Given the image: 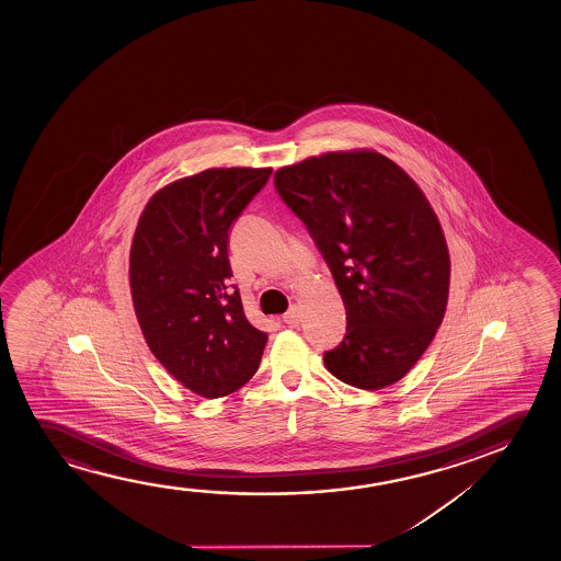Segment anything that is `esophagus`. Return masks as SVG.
Masks as SVG:
<instances>
[{
  "instance_id": "1",
  "label": "esophagus",
  "mask_w": 561,
  "mask_h": 561,
  "mask_svg": "<svg viewBox=\"0 0 561 561\" xmlns=\"http://www.w3.org/2000/svg\"><path fill=\"white\" fill-rule=\"evenodd\" d=\"M284 323H287V325H291V328H295V325H299L300 323V310L297 307H291L287 312L284 314Z\"/></svg>"
}]
</instances>
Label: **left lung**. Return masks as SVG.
<instances>
[{"label": "left lung", "mask_w": 561, "mask_h": 561, "mask_svg": "<svg viewBox=\"0 0 561 561\" xmlns=\"http://www.w3.org/2000/svg\"><path fill=\"white\" fill-rule=\"evenodd\" d=\"M307 226L346 310V335L323 353L343 383L377 391L414 368L445 318L450 256L430 201L385 154L339 151L274 174Z\"/></svg>", "instance_id": "left-lung-1"}]
</instances>
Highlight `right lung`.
Here are the masks:
<instances>
[{"label": "right lung", "instance_id": "1", "mask_svg": "<svg viewBox=\"0 0 561 561\" xmlns=\"http://www.w3.org/2000/svg\"><path fill=\"white\" fill-rule=\"evenodd\" d=\"M272 169H208L164 185L139 216L130 289L139 328L170 376L218 399L254 376L268 335L230 284L228 236Z\"/></svg>", "mask_w": 561, "mask_h": 561}]
</instances>
